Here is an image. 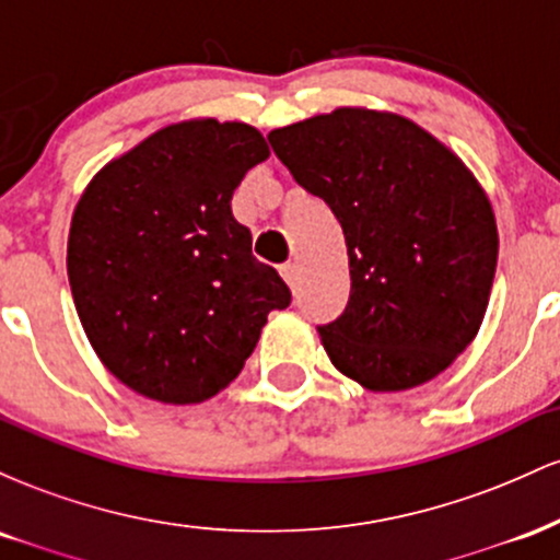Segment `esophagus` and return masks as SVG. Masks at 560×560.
<instances>
[{"label":"esophagus","instance_id":"1","mask_svg":"<svg viewBox=\"0 0 560 560\" xmlns=\"http://www.w3.org/2000/svg\"><path fill=\"white\" fill-rule=\"evenodd\" d=\"M281 276H284V281L292 289H298V284H300V266L298 262H284V266H281Z\"/></svg>","mask_w":560,"mask_h":560}]
</instances>
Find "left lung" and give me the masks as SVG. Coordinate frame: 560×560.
Instances as JSON below:
<instances>
[{"label":"left lung","instance_id":"obj_1","mask_svg":"<svg viewBox=\"0 0 560 560\" xmlns=\"http://www.w3.org/2000/svg\"><path fill=\"white\" fill-rule=\"evenodd\" d=\"M302 189L342 226L350 300L320 324L331 363L374 392L419 387L477 337L498 229L477 178L432 133L339 107L268 133Z\"/></svg>","mask_w":560,"mask_h":560}]
</instances>
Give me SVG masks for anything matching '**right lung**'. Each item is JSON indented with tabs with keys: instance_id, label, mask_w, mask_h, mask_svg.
I'll list each match as a JSON object with an SVG mask.
<instances>
[{
	"instance_id": "obj_1",
	"label": "right lung",
	"mask_w": 560,
	"mask_h": 560,
	"mask_svg": "<svg viewBox=\"0 0 560 560\" xmlns=\"http://www.w3.org/2000/svg\"><path fill=\"white\" fill-rule=\"evenodd\" d=\"M266 158L253 126L186 120L105 165L75 205V311L107 371L139 395L213 397L240 376L268 313L292 302L231 213L244 173Z\"/></svg>"
}]
</instances>
